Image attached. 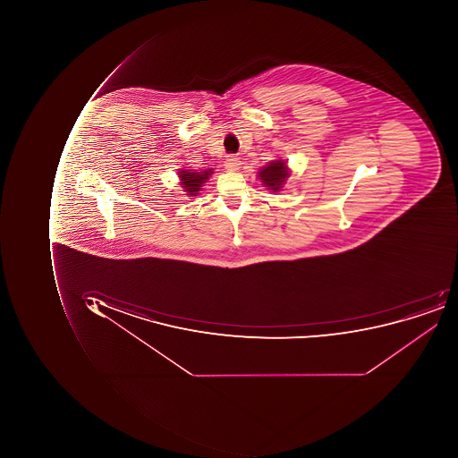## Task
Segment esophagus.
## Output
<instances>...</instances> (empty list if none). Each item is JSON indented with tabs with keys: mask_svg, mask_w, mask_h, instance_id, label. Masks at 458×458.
<instances>
[{
	"mask_svg": "<svg viewBox=\"0 0 458 458\" xmlns=\"http://www.w3.org/2000/svg\"><path fill=\"white\" fill-rule=\"evenodd\" d=\"M241 162L240 158H236V157H230V158L225 161V168L228 169V171H238V169L241 168Z\"/></svg>",
	"mask_w": 458,
	"mask_h": 458,
	"instance_id": "obj_1",
	"label": "esophagus"
}]
</instances>
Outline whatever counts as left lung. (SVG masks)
Masks as SVG:
<instances>
[{
    "mask_svg": "<svg viewBox=\"0 0 458 458\" xmlns=\"http://www.w3.org/2000/svg\"><path fill=\"white\" fill-rule=\"evenodd\" d=\"M290 174H292V171H290L289 164L284 159H274L263 168L259 169L258 172L263 187L272 192L282 191Z\"/></svg>",
    "mask_w": 458,
    "mask_h": 458,
    "instance_id": "1",
    "label": "left lung"
}]
</instances>
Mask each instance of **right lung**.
Instances as JSON below:
<instances>
[{
  "label": "right lung",
  "instance_id": "1",
  "mask_svg": "<svg viewBox=\"0 0 458 458\" xmlns=\"http://www.w3.org/2000/svg\"><path fill=\"white\" fill-rule=\"evenodd\" d=\"M215 174L213 169H204V171H192V169L180 168L177 171L179 176V186L182 192H186L187 197H197L202 187L207 184L210 176Z\"/></svg>",
  "mask_w": 458,
  "mask_h": 458
}]
</instances>
